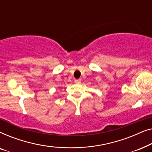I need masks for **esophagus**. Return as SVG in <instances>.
<instances>
[{
	"label": "esophagus",
	"instance_id": "esophagus-1",
	"mask_svg": "<svg viewBox=\"0 0 152 152\" xmlns=\"http://www.w3.org/2000/svg\"><path fill=\"white\" fill-rule=\"evenodd\" d=\"M75 82L76 84H80V83H81V80L80 79H79V80H75Z\"/></svg>",
	"mask_w": 152,
	"mask_h": 152
}]
</instances>
